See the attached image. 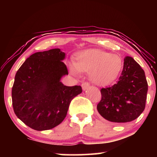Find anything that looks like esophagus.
Returning <instances> with one entry per match:
<instances>
[{
	"instance_id": "1",
	"label": "esophagus",
	"mask_w": 157,
	"mask_h": 157,
	"mask_svg": "<svg viewBox=\"0 0 157 157\" xmlns=\"http://www.w3.org/2000/svg\"><path fill=\"white\" fill-rule=\"evenodd\" d=\"M89 86H90V84H89V83H88V82H83V83L82 84V89H83L84 91H85V90H86L87 89L89 88Z\"/></svg>"
}]
</instances>
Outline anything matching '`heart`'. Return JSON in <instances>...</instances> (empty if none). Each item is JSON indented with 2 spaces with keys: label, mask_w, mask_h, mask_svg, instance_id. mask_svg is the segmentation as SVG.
I'll return each instance as SVG.
<instances>
[{
  "label": "heart",
  "mask_w": 157,
  "mask_h": 157,
  "mask_svg": "<svg viewBox=\"0 0 157 157\" xmlns=\"http://www.w3.org/2000/svg\"><path fill=\"white\" fill-rule=\"evenodd\" d=\"M123 67L121 57L99 49H88L78 52L74 63L68 64L71 73L79 76L81 72H89L94 84L100 86L110 84L118 78Z\"/></svg>",
  "instance_id": "b5f03b06"
}]
</instances>
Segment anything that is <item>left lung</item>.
<instances>
[{"label":"left lung","instance_id":"1","mask_svg":"<svg viewBox=\"0 0 157 157\" xmlns=\"http://www.w3.org/2000/svg\"><path fill=\"white\" fill-rule=\"evenodd\" d=\"M147 89L144 71L132 57L127 56L118 81L100 90L102 98L97 109L109 121L131 122L144 111Z\"/></svg>","mask_w":157,"mask_h":157}]
</instances>
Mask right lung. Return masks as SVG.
<instances>
[{
    "label": "right lung",
    "instance_id": "right-lung-1",
    "mask_svg": "<svg viewBox=\"0 0 157 157\" xmlns=\"http://www.w3.org/2000/svg\"><path fill=\"white\" fill-rule=\"evenodd\" d=\"M59 48L30 55L16 73L12 90V105L18 118L30 128L44 131L59 124L70 103L82 92L80 86H67L61 82L68 75Z\"/></svg>",
    "mask_w": 157,
    "mask_h": 157
}]
</instances>
